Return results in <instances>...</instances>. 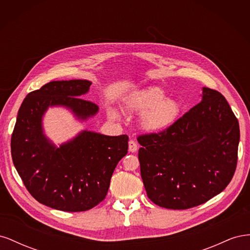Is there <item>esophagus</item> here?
<instances>
[{"mask_svg":"<svg viewBox=\"0 0 250 250\" xmlns=\"http://www.w3.org/2000/svg\"><path fill=\"white\" fill-rule=\"evenodd\" d=\"M128 150H129V152H137L138 150V144L135 143L133 140H130L129 143H128Z\"/></svg>","mask_w":250,"mask_h":250,"instance_id":"34e87169","label":"esophagus"}]
</instances>
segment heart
Here are the masks:
<instances>
[{"label": "heart", "mask_w": 250, "mask_h": 250, "mask_svg": "<svg viewBox=\"0 0 250 250\" xmlns=\"http://www.w3.org/2000/svg\"><path fill=\"white\" fill-rule=\"evenodd\" d=\"M124 106L130 113L141 115L140 124L148 132L167 130L178 120L181 105L173 98H166L161 87L148 86L134 90L126 97ZM110 116L119 118L116 109H110Z\"/></svg>", "instance_id": "obj_1"}]
</instances>
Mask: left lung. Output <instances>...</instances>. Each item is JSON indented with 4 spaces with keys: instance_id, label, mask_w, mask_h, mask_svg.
Instances as JSON below:
<instances>
[{
    "instance_id": "1",
    "label": "left lung",
    "mask_w": 250,
    "mask_h": 250,
    "mask_svg": "<svg viewBox=\"0 0 250 250\" xmlns=\"http://www.w3.org/2000/svg\"><path fill=\"white\" fill-rule=\"evenodd\" d=\"M201 98L167 130L138 138L144 187L162 208L200 206L221 193L236 171L238 120L217 90L202 87Z\"/></svg>"
}]
</instances>
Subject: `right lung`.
Segmentation results:
<instances>
[{
	"label": "right lung",
	"instance_id": "right-lung-1",
	"mask_svg": "<svg viewBox=\"0 0 250 250\" xmlns=\"http://www.w3.org/2000/svg\"><path fill=\"white\" fill-rule=\"evenodd\" d=\"M90 84L81 79L51 81L28 94L18 112L11 137L13 165L29 193L52 208L83 211L96 207L127 154L126 134L82 130L59 146L44 134L42 118L49 107H64L80 121L97 115L98 105L81 98Z\"/></svg>",
	"mask_w": 250,
	"mask_h": 250
}]
</instances>
